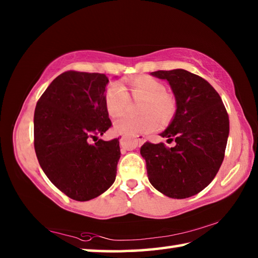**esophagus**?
Segmentation results:
<instances>
[{
  "label": "esophagus",
  "instance_id": "34e87169",
  "mask_svg": "<svg viewBox=\"0 0 258 258\" xmlns=\"http://www.w3.org/2000/svg\"><path fill=\"white\" fill-rule=\"evenodd\" d=\"M135 139V147H138V146H141L143 142H145V137H143V135H137V137L134 138ZM119 142H120V146L121 147H124V148H127V142H126V139H125V137H121L120 139H119Z\"/></svg>",
  "mask_w": 258,
  "mask_h": 258
}]
</instances>
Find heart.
Here are the masks:
<instances>
[{
  "label": "heart",
  "mask_w": 258,
  "mask_h": 258,
  "mask_svg": "<svg viewBox=\"0 0 258 258\" xmlns=\"http://www.w3.org/2000/svg\"><path fill=\"white\" fill-rule=\"evenodd\" d=\"M128 94L137 101L141 116H121L113 121V130L119 134L140 135L157 128V118L168 123L174 117L176 104L172 95L166 93L163 83L149 76H141L127 83ZM128 94L118 83H111L104 94V104L110 116L116 117L127 107ZM156 118L155 119L154 117Z\"/></svg>",
  "instance_id": "b5f03b06"
}]
</instances>
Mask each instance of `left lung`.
Instances as JSON below:
<instances>
[{"label":"left lung","mask_w":258,"mask_h":258,"mask_svg":"<svg viewBox=\"0 0 258 258\" xmlns=\"http://www.w3.org/2000/svg\"><path fill=\"white\" fill-rule=\"evenodd\" d=\"M151 75L167 81L175 97V113L160 137L176 145L146 142L140 154L155 189L169 198H189L204 190L221 167L230 131L228 112L215 89L198 75L184 69Z\"/></svg>","instance_id":"left-lung-1"}]
</instances>
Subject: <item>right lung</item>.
Instances as JSON below:
<instances>
[{
  "mask_svg": "<svg viewBox=\"0 0 258 258\" xmlns=\"http://www.w3.org/2000/svg\"><path fill=\"white\" fill-rule=\"evenodd\" d=\"M104 74L64 72L52 81L34 113V147L47 178L69 198L87 202L115 182L118 139H91L111 126Z\"/></svg>",
  "mask_w": 258,
  "mask_h": 258,
  "instance_id": "1",
  "label": "right lung"
}]
</instances>
